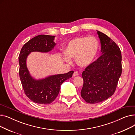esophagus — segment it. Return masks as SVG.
Masks as SVG:
<instances>
[{"label": "esophagus", "mask_w": 135, "mask_h": 135, "mask_svg": "<svg viewBox=\"0 0 135 135\" xmlns=\"http://www.w3.org/2000/svg\"><path fill=\"white\" fill-rule=\"evenodd\" d=\"M78 75H79V73L78 72H74V73H73V76H76Z\"/></svg>", "instance_id": "obj_1"}]
</instances>
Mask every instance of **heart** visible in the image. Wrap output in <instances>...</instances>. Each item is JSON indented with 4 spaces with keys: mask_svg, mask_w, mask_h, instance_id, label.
I'll use <instances>...</instances> for the list:
<instances>
[{
    "mask_svg": "<svg viewBox=\"0 0 135 135\" xmlns=\"http://www.w3.org/2000/svg\"><path fill=\"white\" fill-rule=\"evenodd\" d=\"M99 44L93 36L75 38L70 40L64 50L65 61L70 63V58L75 59L78 65L86 67L93 62L98 53Z\"/></svg>",
    "mask_w": 135,
    "mask_h": 135,
    "instance_id": "heart-1",
    "label": "heart"
}]
</instances>
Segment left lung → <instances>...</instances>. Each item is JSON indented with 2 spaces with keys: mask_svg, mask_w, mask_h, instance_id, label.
Masks as SVG:
<instances>
[{
  "mask_svg": "<svg viewBox=\"0 0 135 135\" xmlns=\"http://www.w3.org/2000/svg\"><path fill=\"white\" fill-rule=\"evenodd\" d=\"M102 55L86 67L81 96L87 103L95 104L107 100L115 93L122 72L119 47L107 35L97 31Z\"/></svg>",
  "mask_w": 135,
  "mask_h": 135,
  "instance_id": "obj_1",
  "label": "left lung"
}]
</instances>
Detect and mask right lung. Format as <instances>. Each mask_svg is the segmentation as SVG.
<instances>
[{"label": "right lung", "mask_w": 135, "mask_h": 135, "mask_svg": "<svg viewBox=\"0 0 135 135\" xmlns=\"http://www.w3.org/2000/svg\"><path fill=\"white\" fill-rule=\"evenodd\" d=\"M55 36L41 34L27 42L21 49L18 57L19 75L25 94L34 103L49 104L55 100L60 90L61 84L72 76L74 71L54 75L45 79L35 80L30 74L26 66V59L33 51L47 52L54 47Z\"/></svg>", "instance_id": "right-lung-1"}]
</instances>
